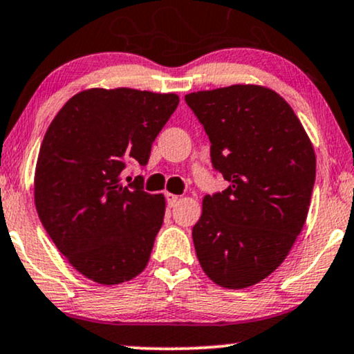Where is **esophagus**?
Returning <instances> with one entry per match:
<instances>
[{
    "instance_id": "1",
    "label": "esophagus",
    "mask_w": 354,
    "mask_h": 354,
    "mask_svg": "<svg viewBox=\"0 0 354 354\" xmlns=\"http://www.w3.org/2000/svg\"><path fill=\"white\" fill-rule=\"evenodd\" d=\"M165 198H166V203H168L169 207H174L178 204V201H180V196L171 194V193H166Z\"/></svg>"
}]
</instances>
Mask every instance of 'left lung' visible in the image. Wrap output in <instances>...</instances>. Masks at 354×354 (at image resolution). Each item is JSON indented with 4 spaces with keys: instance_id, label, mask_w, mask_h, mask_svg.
<instances>
[{
    "instance_id": "left-lung-1",
    "label": "left lung",
    "mask_w": 354,
    "mask_h": 354,
    "mask_svg": "<svg viewBox=\"0 0 354 354\" xmlns=\"http://www.w3.org/2000/svg\"><path fill=\"white\" fill-rule=\"evenodd\" d=\"M211 142V163L229 183L206 194L193 227L198 261L212 282L245 288L270 275L304 227L317 160L290 105L261 85L185 97Z\"/></svg>"
}]
</instances>
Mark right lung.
I'll list each match as a JSON object with an SVG mask.
<instances>
[{
	"mask_svg": "<svg viewBox=\"0 0 354 354\" xmlns=\"http://www.w3.org/2000/svg\"><path fill=\"white\" fill-rule=\"evenodd\" d=\"M176 93L91 88L55 115L42 140L34 201L46 232L75 270L102 285L147 267L165 218L163 194L122 173L145 166L151 145L176 110Z\"/></svg>",
	"mask_w": 354,
	"mask_h": 354,
	"instance_id": "right-lung-1",
	"label": "right lung"
}]
</instances>
